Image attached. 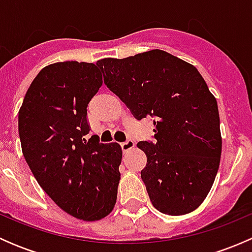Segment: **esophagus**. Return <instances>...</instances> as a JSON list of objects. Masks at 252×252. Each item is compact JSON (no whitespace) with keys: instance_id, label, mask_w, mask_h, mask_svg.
I'll return each mask as SVG.
<instances>
[{"instance_id":"obj_1","label":"esophagus","mask_w":252,"mask_h":252,"mask_svg":"<svg viewBox=\"0 0 252 252\" xmlns=\"http://www.w3.org/2000/svg\"><path fill=\"white\" fill-rule=\"evenodd\" d=\"M121 146H122V150H123V152H126V151H129V150L133 149V147L135 146V142H134L133 140H130V139H129V140L122 142Z\"/></svg>"}]
</instances>
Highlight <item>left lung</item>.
I'll list each match as a JSON object with an SVG mask.
<instances>
[{"label": "left lung", "mask_w": 252, "mask_h": 252, "mask_svg": "<svg viewBox=\"0 0 252 252\" xmlns=\"http://www.w3.org/2000/svg\"><path fill=\"white\" fill-rule=\"evenodd\" d=\"M96 64L136 119L154 118L156 140L138 142L147 157L141 179L154 207L169 216L196 210L222 154L217 101L199 70L162 50Z\"/></svg>", "instance_id": "8db88e82"}]
</instances>
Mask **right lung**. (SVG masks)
Returning <instances> with one entry per match:
<instances>
[{
    "label": "right lung",
    "instance_id": "add662e5",
    "mask_svg": "<svg viewBox=\"0 0 252 252\" xmlns=\"http://www.w3.org/2000/svg\"><path fill=\"white\" fill-rule=\"evenodd\" d=\"M101 85L94 63H53L30 84L18 114L22 151L35 179L56 205L83 220L110 215L121 179L119 144L85 138L86 108Z\"/></svg>",
    "mask_w": 252,
    "mask_h": 252
}]
</instances>
